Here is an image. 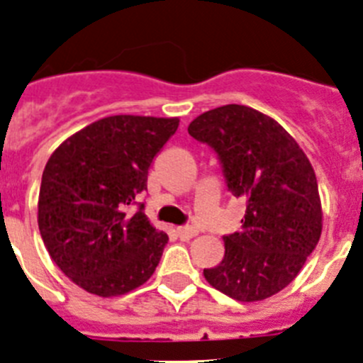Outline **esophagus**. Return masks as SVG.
I'll list each match as a JSON object with an SVG mask.
<instances>
[{
	"label": "esophagus",
	"mask_w": 363,
	"mask_h": 363,
	"mask_svg": "<svg viewBox=\"0 0 363 363\" xmlns=\"http://www.w3.org/2000/svg\"><path fill=\"white\" fill-rule=\"evenodd\" d=\"M177 235L181 240H189V238H194L195 235H197V230H194V228H189V226L177 228Z\"/></svg>",
	"instance_id": "34e87169"
}]
</instances>
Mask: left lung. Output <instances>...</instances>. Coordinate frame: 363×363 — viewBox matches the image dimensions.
<instances>
[{
  "instance_id": "obj_1",
  "label": "left lung",
  "mask_w": 363,
  "mask_h": 363,
  "mask_svg": "<svg viewBox=\"0 0 363 363\" xmlns=\"http://www.w3.org/2000/svg\"><path fill=\"white\" fill-rule=\"evenodd\" d=\"M188 133L217 152L228 189L246 201L242 226L224 237V259L204 279L238 302H259L291 284L322 233L316 175L275 119L244 104L195 117Z\"/></svg>"
}]
</instances>
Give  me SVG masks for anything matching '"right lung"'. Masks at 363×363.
Listing matches in <instances>:
<instances>
[{
  "instance_id": "1",
  "label": "right lung",
  "mask_w": 363,
  "mask_h": 363,
  "mask_svg": "<svg viewBox=\"0 0 363 363\" xmlns=\"http://www.w3.org/2000/svg\"><path fill=\"white\" fill-rule=\"evenodd\" d=\"M179 117L112 116L61 143L43 169L38 224L45 247L86 293L110 298L143 286L161 260L168 235L141 208L148 168Z\"/></svg>"
}]
</instances>
